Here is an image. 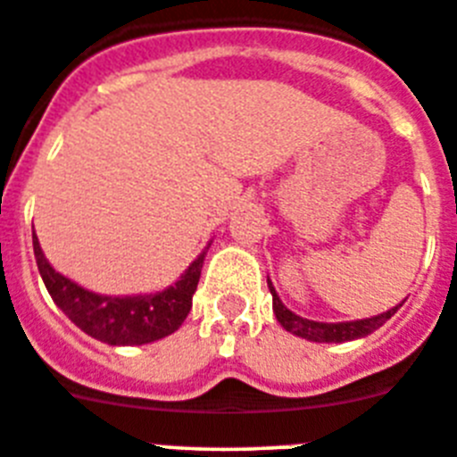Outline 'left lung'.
Wrapping results in <instances>:
<instances>
[{
	"label": "left lung",
	"instance_id": "obj_1",
	"mask_svg": "<svg viewBox=\"0 0 457 457\" xmlns=\"http://www.w3.org/2000/svg\"><path fill=\"white\" fill-rule=\"evenodd\" d=\"M269 291L273 296V314H276L278 323L291 332L294 337L307 338V341L314 343H345L354 341V338H363L368 334H372L375 329H379L390 316H395V312L403 305V301L399 305H395L393 310L384 312V314L370 316V319L361 320H343V323H323V320H310L303 319V316L294 314L289 307H285V303L280 301V296L276 294V287L271 285V280L267 278Z\"/></svg>",
	"mask_w": 457,
	"mask_h": 457
}]
</instances>
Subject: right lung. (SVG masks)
I'll return each instance as SVG.
<instances>
[{
  "mask_svg": "<svg viewBox=\"0 0 457 457\" xmlns=\"http://www.w3.org/2000/svg\"><path fill=\"white\" fill-rule=\"evenodd\" d=\"M206 249L190 262L166 289L154 294H132V296H107L85 289L71 278L62 276L45 258L40 240L33 233V253L46 291L55 305L76 323L85 334L107 345H145L177 332L193 307V294L202 276Z\"/></svg>",
  "mask_w": 457,
  "mask_h": 457,
  "instance_id": "obj_1",
  "label": "right lung"
}]
</instances>
